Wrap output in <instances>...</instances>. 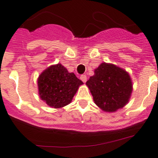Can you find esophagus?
<instances>
[{
    "label": "esophagus",
    "mask_w": 158,
    "mask_h": 158,
    "mask_svg": "<svg viewBox=\"0 0 158 158\" xmlns=\"http://www.w3.org/2000/svg\"><path fill=\"white\" fill-rule=\"evenodd\" d=\"M81 80L84 83H85V82L87 81L86 75H81Z\"/></svg>",
    "instance_id": "esophagus-1"
}]
</instances>
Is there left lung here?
<instances>
[{"mask_svg":"<svg viewBox=\"0 0 158 158\" xmlns=\"http://www.w3.org/2000/svg\"><path fill=\"white\" fill-rule=\"evenodd\" d=\"M86 85L95 103L106 112H115L124 107L132 92L128 72L110 63H101Z\"/></svg>","mask_w":158,"mask_h":158,"instance_id":"1","label":"left lung"}]
</instances>
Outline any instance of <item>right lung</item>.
Returning a JSON list of instances; mask_svg holds the SVG:
<instances>
[{
	"instance_id": "1",
	"label": "right lung",
	"mask_w": 158,
	"mask_h": 158,
	"mask_svg": "<svg viewBox=\"0 0 158 158\" xmlns=\"http://www.w3.org/2000/svg\"><path fill=\"white\" fill-rule=\"evenodd\" d=\"M40 99L49 106L62 108L70 103L79 86L83 82L73 73H69L61 64L44 69L37 80Z\"/></svg>"
}]
</instances>
